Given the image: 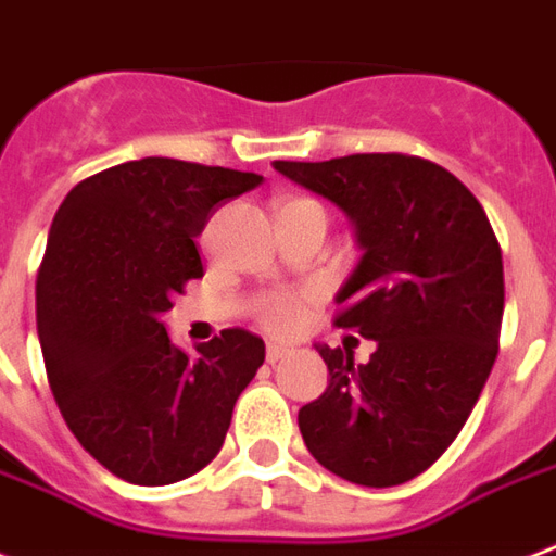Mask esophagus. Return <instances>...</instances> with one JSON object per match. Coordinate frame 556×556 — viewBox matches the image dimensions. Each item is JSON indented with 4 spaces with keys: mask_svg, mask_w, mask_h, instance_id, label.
<instances>
[{
    "mask_svg": "<svg viewBox=\"0 0 556 556\" xmlns=\"http://www.w3.org/2000/svg\"><path fill=\"white\" fill-rule=\"evenodd\" d=\"M265 355H268V362H279V358H286V355H291V346L288 344H279V341H268V346H265Z\"/></svg>",
    "mask_w": 556,
    "mask_h": 556,
    "instance_id": "34e87169",
    "label": "esophagus"
}]
</instances>
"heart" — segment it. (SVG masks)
I'll return each mask as SVG.
<instances>
[{"label": "heart", "mask_w": 556, "mask_h": 556, "mask_svg": "<svg viewBox=\"0 0 556 556\" xmlns=\"http://www.w3.org/2000/svg\"><path fill=\"white\" fill-rule=\"evenodd\" d=\"M288 203H315V201H288ZM303 306H306V296L303 294H274L262 303V320L277 329V332H288L300 324L303 317Z\"/></svg>", "instance_id": "heart-1"}]
</instances>
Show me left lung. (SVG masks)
Masks as SVG:
<instances>
[{
	"mask_svg": "<svg viewBox=\"0 0 556 556\" xmlns=\"http://www.w3.org/2000/svg\"><path fill=\"white\" fill-rule=\"evenodd\" d=\"M274 168L353 222L362 260L334 294V324L376 341L367 364L317 346L329 384L296 414L300 434L334 476L405 484L446 452L493 370L502 248L476 194L429 160L350 154Z\"/></svg>",
	"mask_w": 556,
	"mask_h": 556,
	"instance_id": "left-lung-1",
	"label": "left lung"
}]
</instances>
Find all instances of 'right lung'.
Wrapping results in <instances>:
<instances>
[{
	"label": "right lung",
	"instance_id": "add662e5",
	"mask_svg": "<svg viewBox=\"0 0 556 556\" xmlns=\"http://www.w3.org/2000/svg\"><path fill=\"white\" fill-rule=\"evenodd\" d=\"M253 172L146 156L80 180L54 212L37 274V334L54 402L104 469L139 486L201 472L265 362L248 329L186 355L163 315L203 277L194 239Z\"/></svg>",
	"mask_w": 556,
	"mask_h": 556
}]
</instances>
